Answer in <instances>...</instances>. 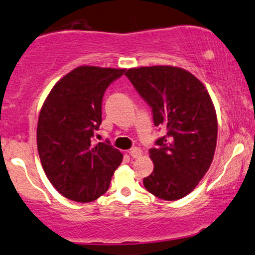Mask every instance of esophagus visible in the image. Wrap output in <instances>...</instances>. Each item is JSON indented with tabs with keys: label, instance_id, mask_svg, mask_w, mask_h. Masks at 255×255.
<instances>
[{
	"label": "esophagus",
	"instance_id": "esophagus-1",
	"mask_svg": "<svg viewBox=\"0 0 255 255\" xmlns=\"http://www.w3.org/2000/svg\"><path fill=\"white\" fill-rule=\"evenodd\" d=\"M130 155L132 157H139L140 155H142V150H140L139 148H136V146H134V148H132V149H130Z\"/></svg>",
	"mask_w": 255,
	"mask_h": 255
}]
</instances>
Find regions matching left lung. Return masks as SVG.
<instances>
[{
  "label": "left lung",
  "instance_id": "obj_1",
  "mask_svg": "<svg viewBox=\"0 0 255 255\" xmlns=\"http://www.w3.org/2000/svg\"><path fill=\"white\" fill-rule=\"evenodd\" d=\"M125 76L151 109L155 127L166 128L149 150L154 170L143 185L160 199H180L202 180L214 158L217 118L210 95L181 68H133Z\"/></svg>",
  "mask_w": 255,
  "mask_h": 255
}]
</instances>
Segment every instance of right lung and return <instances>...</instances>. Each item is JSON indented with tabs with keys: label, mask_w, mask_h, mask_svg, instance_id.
I'll return each instance as SVG.
<instances>
[{
	"label": "right lung",
	"mask_w": 255,
	"mask_h": 255,
	"mask_svg": "<svg viewBox=\"0 0 255 255\" xmlns=\"http://www.w3.org/2000/svg\"><path fill=\"white\" fill-rule=\"evenodd\" d=\"M124 69L79 67L56 83L40 111L38 152L45 174L65 198L88 203L109 190L123 154L93 140L103 122V98Z\"/></svg>",
	"instance_id": "1"
}]
</instances>
